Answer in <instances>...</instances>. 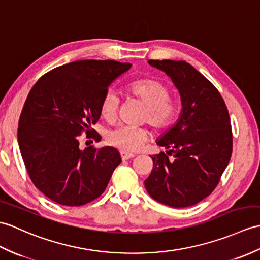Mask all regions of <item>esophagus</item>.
<instances>
[{"mask_svg":"<svg viewBox=\"0 0 260 260\" xmlns=\"http://www.w3.org/2000/svg\"><path fill=\"white\" fill-rule=\"evenodd\" d=\"M120 157H122L123 160H126V159H131L134 157V155L133 154H129V153H125V152H120Z\"/></svg>","mask_w":260,"mask_h":260,"instance_id":"1","label":"esophagus"}]
</instances>
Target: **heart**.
Here are the masks:
<instances>
[{"mask_svg":"<svg viewBox=\"0 0 260 260\" xmlns=\"http://www.w3.org/2000/svg\"><path fill=\"white\" fill-rule=\"evenodd\" d=\"M127 93L145 105L142 120L155 129L168 128L178 114L177 103L170 99V89L153 78H142L128 84ZM119 98L113 89H107L101 101V114L106 120L116 117ZM148 138V131L144 127L119 125L108 131L105 140L108 145L125 153L137 152Z\"/></svg>","mask_w":260,"mask_h":260,"instance_id":"obj_1","label":"heart"}]
</instances>
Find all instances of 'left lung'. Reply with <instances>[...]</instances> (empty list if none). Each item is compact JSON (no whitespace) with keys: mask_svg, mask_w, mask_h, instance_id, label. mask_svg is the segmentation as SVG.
<instances>
[{"mask_svg":"<svg viewBox=\"0 0 260 260\" xmlns=\"http://www.w3.org/2000/svg\"><path fill=\"white\" fill-rule=\"evenodd\" d=\"M148 63L172 78L183 110L178 122L157 141L158 146L170 150L150 156L154 166L144 184L161 204L192 206L212 194L232 157L227 106L214 84L189 63L172 59Z\"/></svg>","mask_w":260,"mask_h":260,"instance_id":"left-lung-1","label":"left lung"}]
</instances>
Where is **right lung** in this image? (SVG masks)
Here are the masks:
<instances>
[{
	"instance_id": "1",
	"label": "right lung",
	"mask_w": 260,
	"mask_h": 260,
	"mask_svg": "<svg viewBox=\"0 0 260 260\" xmlns=\"http://www.w3.org/2000/svg\"><path fill=\"white\" fill-rule=\"evenodd\" d=\"M132 64L83 59L42 76L29 90L17 140L36 188L59 205L82 206L100 197L122 161L114 147H81L80 136L101 141L90 126L101 116L108 85Z\"/></svg>"
}]
</instances>
